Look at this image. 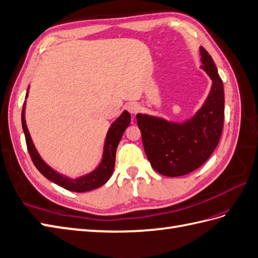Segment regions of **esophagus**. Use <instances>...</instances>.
Wrapping results in <instances>:
<instances>
[{"label": "esophagus", "mask_w": 258, "mask_h": 258, "mask_svg": "<svg viewBox=\"0 0 258 258\" xmlns=\"http://www.w3.org/2000/svg\"><path fill=\"white\" fill-rule=\"evenodd\" d=\"M127 109L129 110L130 114L135 115V114H137L138 111H139V109H140V106H139V104H138V103L133 102V103H129V104L127 105Z\"/></svg>", "instance_id": "obj_1"}]
</instances>
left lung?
Here are the masks:
<instances>
[{
  "label": "left lung",
  "instance_id": "1",
  "mask_svg": "<svg viewBox=\"0 0 258 258\" xmlns=\"http://www.w3.org/2000/svg\"><path fill=\"white\" fill-rule=\"evenodd\" d=\"M203 69L212 80L208 98L197 114L184 123L138 114L143 148L156 172L168 177L183 176L210 158L221 138L224 119L223 83L211 55L200 47Z\"/></svg>",
  "mask_w": 258,
  "mask_h": 258
}]
</instances>
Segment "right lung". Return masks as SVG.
<instances>
[{"instance_id":"right-lung-1","label":"right lung","mask_w":258,"mask_h":258,"mask_svg":"<svg viewBox=\"0 0 258 258\" xmlns=\"http://www.w3.org/2000/svg\"><path fill=\"white\" fill-rule=\"evenodd\" d=\"M28 93L26 94V97ZM131 116L127 110H124L122 114L119 116L116 120L110 125V128L106 136L105 146H104V152H103V159L100 164L94 169L90 174L84 175L79 178H69L64 175H61L58 172H55L49 165H47L43 160L40 158V155L37 152V150L34 146L33 141L29 135V131L26 125V120H25V104L22 110V124L23 130L25 134V139H26V144L29 155L33 161L34 165L37 169L49 180L53 181L54 184L59 185L61 187L66 188L68 190L77 191V192H84L92 189H96V188L103 186L107 180L110 178L112 171L115 167V161H116V150L120 141L121 137L124 133L125 128L128 127L130 123Z\"/></svg>"}]
</instances>
